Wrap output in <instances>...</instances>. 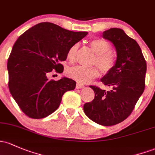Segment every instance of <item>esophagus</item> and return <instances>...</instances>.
Segmentation results:
<instances>
[{"label": "esophagus", "instance_id": "esophagus-1", "mask_svg": "<svg viewBox=\"0 0 155 155\" xmlns=\"http://www.w3.org/2000/svg\"><path fill=\"white\" fill-rule=\"evenodd\" d=\"M76 87L77 88V89H81V88H84V85H83V84H80V83H77L76 85Z\"/></svg>", "mask_w": 155, "mask_h": 155}]
</instances>
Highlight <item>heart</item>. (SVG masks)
Returning <instances> with one entry per match:
<instances>
[{
	"label": "heart",
	"instance_id": "b5f03b06",
	"mask_svg": "<svg viewBox=\"0 0 155 155\" xmlns=\"http://www.w3.org/2000/svg\"><path fill=\"white\" fill-rule=\"evenodd\" d=\"M89 45L96 54L93 61V64H96L103 74H107L110 73L116 63L115 55L110 51L112 49L111 44L103 39H93L89 42ZM79 47V44L76 43L68 51L66 58L71 63H73L76 60ZM67 74L70 78L79 83L87 84L95 78L98 77L99 71L96 66L86 68L78 65L69 68Z\"/></svg>",
	"mask_w": 155,
	"mask_h": 155
}]
</instances>
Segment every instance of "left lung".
Returning a JSON list of instances; mask_svg holds the SVG:
<instances>
[{
    "mask_svg": "<svg viewBox=\"0 0 155 155\" xmlns=\"http://www.w3.org/2000/svg\"><path fill=\"white\" fill-rule=\"evenodd\" d=\"M103 37L113 42L117 51L115 67L101 79L111 90L90 86L95 97L84 104V111L98 124L113 126L128 118L143 93L147 62L137 42L120 28L105 31Z\"/></svg>",
    "mask_w": 155,
    "mask_h": 155,
    "instance_id": "1",
    "label": "left lung"
}]
</instances>
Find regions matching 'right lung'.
I'll return each mask as SVG.
<instances>
[{"label":"right lung","mask_w":155,"mask_h":155,"mask_svg":"<svg viewBox=\"0 0 155 155\" xmlns=\"http://www.w3.org/2000/svg\"><path fill=\"white\" fill-rule=\"evenodd\" d=\"M87 35L43 22L18 37L8 59V89L27 116L39 119L51 115L59 107L64 93L74 90L73 79L48 80V76L52 71L63 72L61 62L67 59L68 49Z\"/></svg>","instance_id":"obj_1"}]
</instances>
